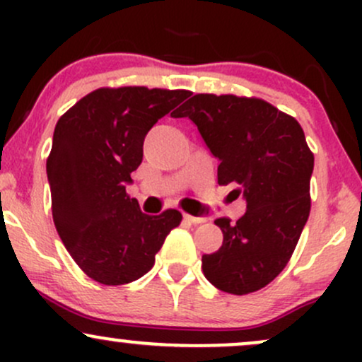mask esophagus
<instances>
[{
    "label": "esophagus",
    "mask_w": 362,
    "mask_h": 362,
    "mask_svg": "<svg viewBox=\"0 0 362 362\" xmlns=\"http://www.w3.org/2000/svg\"><path fill=\"white\" fill-rule=\"evenodd\" d=\"M185 221L192 223V224H199V223H204L206 218H199V216H190V214H184Z\"/></svg>",
    "instance_id": "1"
}]
</instances>
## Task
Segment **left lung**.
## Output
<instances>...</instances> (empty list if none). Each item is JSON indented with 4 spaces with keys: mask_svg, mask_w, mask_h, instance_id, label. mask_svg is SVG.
Instances as JSON below:
<instances>
[{
    "mask_svg": "<svg viewBox=\"0 0 362 362\" xmlns=\"http://www.w3.org/2000/svg\"><path fill=\"white\" fill-rule=\"evenodd\" d=\"M173 117H189L218 158V184L240 185L247 213L218 218L223 245L202 272L230 294L255 293L288 265L308 221L313 153L296 119L255 97L197 93Z\"/></svg>",
    "mask_w": 362,
    "mask_h": 362,
    "instance_id": "left-lung-1",
    "label": "left lung"
}]
</instances>
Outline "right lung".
<instances>
[{
	"instance_id": "add662e5",
	"label": "right lung",
	"mask_w": 362,
	"mask_h": 362,
	"mask_svg": "<svg viewBox=\"0 0 362 362\" xmlns=\"http://www.w3.org/2000/svg\"><path fill=\"white\" fill-rule=\"evenodd\" d=\"M187 97L189 90L105 86L57 120L47 156L52 219L78 267L100 284L143 277L182 221L177 209L141 213L126 184L143 161L144 136Z\"/></svg>"
}]
</instances>
